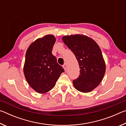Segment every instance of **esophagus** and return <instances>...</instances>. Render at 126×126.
Masks as SVG:
<instances>
[{
	"label": "esophagus",
	"instance_id": "1",
	"mask_svg": "<svg viewBox=\"0 0 126 126\" xmlns=\"http://www.w3.org/2000/svg\"><path fill=\"white\" fill-rule=\"evenodd\" d=\"M63 67L64 68V69L65 71H66V69H67V64L65 63L63 65Z\"/></svg>",
	"mask_w": 126,
	"mask_h": 126
}]
</instances>
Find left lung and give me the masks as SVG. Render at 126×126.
Listing matches in <instances>:
<instances>
[{"label":"left lung","mask_w":126,"mask_h":126,"mask_svg":"<svg viewBox=\"0 0 126 126\" xmlns=\"http://www.w3.org/2000/svg\"><path fill=\"white\" fill-rule=\"evenodd\" d=\"M62 40L78 62L80 74L73 81L74 88L83 93L92 91L103 79L106 64L99 46L86 35H65Z\"/></svg>","instance_id":"1"}]
</instances>
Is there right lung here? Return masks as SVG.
<instances>
[{
    "label": "right lung",
    "instance_id": "add662e5",
    "mask_svg": "<svg viewBox=\"0 0 126 126\" xmlns=\"http://www.w3.org/2000/svg\"><path fill=\"white\" fill-rule=\"evenodd\" d=\"M55 41L54 36L46 35L33 42L27 50L23 68L24 76L29 86L39 93L50 91L64 72L52 54Z\"/></svg>",
    "mask_w": 126,
    "mask_h": 126
}]
</instances>
